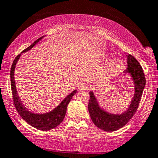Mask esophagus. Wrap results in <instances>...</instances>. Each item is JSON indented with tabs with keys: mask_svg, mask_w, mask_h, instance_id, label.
Wrapping results in <instances>:
<instances>
[{
	"mask_svg": "<svg viewBox=\"0 0 158 158\" xmlns=\"http://www.w3.org/2000/svg\"><path fill=\"white\" fill-rule=\"evenodd\" d=\"M88 84L86 82H82L79 86V90L80 91H85L88 89Z\"/></svg>",
	"mask_w": 158,
	"mask_h": 158,
	"instance_id": "34e87169",
	"label": "esophagus"
}]
</instances>
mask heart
I'll return each mask as SVG.
<instances>
[{
    "label": "heart",
    "instance_id": "b5f03b06",
    "mask_svg": "<svg viewBox=\"0 0 158 158\" xmlns=\"http://www.w3.org/2000/svg\"><path fill=\"white\" fill-rule=\"evenodd\" d=\"M117 65H118V62L116 61H111V62H110V66L111 68H114V67H116Z\"/></svg>",
    "mask_w": 158,
    "mask_h": 158
}]
</instances>
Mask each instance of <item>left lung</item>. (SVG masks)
Segmentation results:
<instances>
[{
	"label": "left lung",
	"mask_w": 158,
	"mask_h": 158,
	"mask_svg": "<svg viewBox=\"0 0 158 158\" xmlns=\"http://www.w3.org/2000/svg\"><path fill=\"white\" fill-rule=\"evenodd\" d=\"M128 67L124 73L129 74L133 80L134 96L129 107L121 114L109 113L99 105L94 92H89V101L88 104L89 115L97 127L106 132H114L126 126L135 114L139 107L143 91L146 85V78L142 67L132 55L127 56Z\"/></svg>",
	"instance_id": "8db88e82"
}]
</instances>
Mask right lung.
Wrapping results in <instances>:
<instances>
[{
  "label": "right lung",
  "instance_id": "right-lung-1",
  "mask_svg": "<svg viewBox=\"0 0 158 158\" xmlns=\"http://www.w3.org/2000/svg\"><path fill=\"white\" fill-rule=\"evenodd\" d=\"M44 36H41L39 39L36 40V41L32 43L29 48L25 49L23 51V53L26 52V51H29L32 49L40 40H42ZM21 54H19L17 57L15 58L14 61L12 63V65L11 68V72H10V77H11V91H12V98L14 101V104L15 106L16 110H18L19 114H20L22 118L27 122L29 125H30L32 127L36 128V129H39V130L43 131H48L51 130V129H54V128L57 127L58 125L61 123V122L64 119V116L66 114V110H67V107L69 103L72 100V97L76 94V89L74 91H72V93L69 94L67 97L61 101L57 107L54 109V110H51L48 113H44V114H36V113H33L30 110H28L24 105L23 103L21 101V99L19 98L18 96L17 89L15 86V69L16 64H17L18 61H19V57H20Z\"/></svg>",
  "mask_w": 158,
  "mask_h": 158
}]
</instances>
